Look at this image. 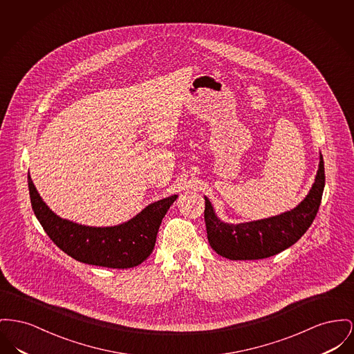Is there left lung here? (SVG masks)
Returning <instances> with one entry per match:
<instances>
[{"mask_svg": "<svg viewBox=\"0 0 354 354\" xmlns=\"http://www.w3.org/2000/svg\"><path fill=\"white\" fill-rule=\"evenodd\" d=\"M325 187L324 159L308 196L291 211L249 223L229 225L221 222L207 198L205 222L208 242L219 255L232 261L263 259L292 246L305 232L318 212Z\"/></svg>", "mask_w": 354, "mask_h": 354, "instance_id": "left-lung-1", "label": "left lung"}]
</instances>
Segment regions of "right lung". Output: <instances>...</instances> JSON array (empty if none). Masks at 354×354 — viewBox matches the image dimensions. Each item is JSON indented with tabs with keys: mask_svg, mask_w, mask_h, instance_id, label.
<instances>
[{
	"mask_svg": "<svg viewBox=\"0 0 354 354\" xmlns=\"http://www.w3.org/2000/svg\"><path fill=\"white\" fill-rule=\"evenodd\" d=\"M28 187L35 215L57 248L79 262L112 269H129L146 261L153 250L167 209L178 198L172 195L158 201L123 225L89 227L52 212L42 202L30 175Z\"/></svg>",
	"mask_w": 354,
	"mask_h": 354,
	"instance_id": "right-lung-1",
	"label": "right lung"
}]
</instances>
